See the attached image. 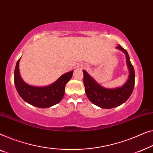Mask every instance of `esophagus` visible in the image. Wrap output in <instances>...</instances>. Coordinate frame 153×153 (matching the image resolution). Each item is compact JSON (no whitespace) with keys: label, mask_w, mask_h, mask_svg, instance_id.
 I'll list each match as a JSON object with an SVG mask.
<instances>
[{"label":"esophagus","mask_w":153,"mask_h":153,"mask_svg":"<svg viewBox=\"0 0 153 153\" xmlns=\"http://www.w3.org/2000/svg\"><path fill=\"white\" fill-rule=\"evenodd\" d=\"M87 67V66L85 65V64H80V65H79L78 68H80V69H82V68H85Z\"/></svg>","instance_id":"34e87169"}]
</instances>
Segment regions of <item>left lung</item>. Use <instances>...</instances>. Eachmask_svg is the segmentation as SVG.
Listing matches in <instances>:
<instances>
[{
  "label": "left lung",
  "mask_w": 153,
  "mask_h": 153,
  "mask_svg": "<svg viewBox=\"0 0 153 153\" xmlns=\"http://www.w3.org/2000/svg\"><path fill=\"white\" fill-rule=\"evenodd\" d=\"M117 49L126 55V64L129 71L128 78L126 82L120 87L107 89L101 86L85 71L84 74V85L86 95L93 104L100 108L111 109L123 104L132 94L134 87L135 74L132 64L126 50L119 45Z\"/></svg>",
  "instance_id": "8db88e82"
}]
</instances>
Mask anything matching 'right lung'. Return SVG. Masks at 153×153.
I'll list each match as a JSON object with an SVG mask.
<instances>
[{"label":"right lung","instance_id":"right-lung-1","mask_svg":"<svg viewBox=\"0 0 153 153\" xmlns=\"http://www.w3.org/2000/svg\"><path fill=\"white\" fill-rule=\"evenodd\" d=\"M14 70V85L19 96L23 100L39 108H48L59 103L64 95L66 83L71 79L74 71L60 76L55 82L46 87H34L27 85L19 73V62Z\"/></svg>","mask_w":153,"mask_h":153}]
</instances>
